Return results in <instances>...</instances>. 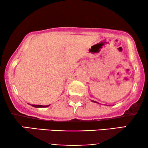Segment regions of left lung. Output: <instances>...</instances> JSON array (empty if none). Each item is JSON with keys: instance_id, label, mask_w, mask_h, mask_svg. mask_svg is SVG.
Here are the masks:
<instances>
[{"instance_id": "8db88e82", "label": "left lung", "mask_w": 148, "mask_h": 148, "mask_svg": "<svg viewBox=\"0 0 148 148\" xmlns=\"http://www.w3.org/2000/svg\"><path fill=\"white\" fill-rule=\"evenodd\" d=\"M92 101V102H95V103H98V104H99L98 102H96V101H94V100H91Z\"/></svg>"}]
</instances>
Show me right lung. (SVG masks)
<instances>
[{"mask_svg":"<svg viewBox=\"0 0 148 148\" xmlns=\"http://www.w3.org/2000/svg\"><path fill=\"white\" fill-rule=\"evenodd\" d=\"M32 106L36 107V108H46V107L49 106L50 105H46V106H42V105H35V104H32Z\"/></svg>","mask_w":148,"mask_h":148,"instance_id":"add662e5","label":"right lung"}]
</instances>
